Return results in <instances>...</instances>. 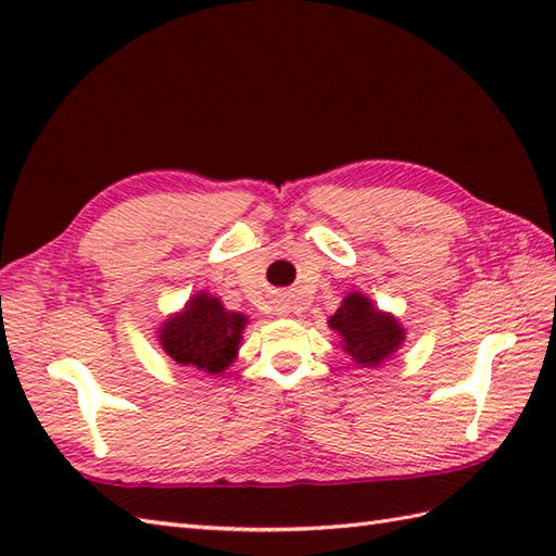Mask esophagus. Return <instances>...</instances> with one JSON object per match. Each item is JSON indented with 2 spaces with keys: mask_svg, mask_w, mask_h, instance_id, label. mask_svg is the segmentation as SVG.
<instances>
[{
  "mask_svg": "<svg viewBox=\"0 0 556 556\" xmlns=\"http://www.w3.org/2000/svg\"><path fill=\"white\" fill-rule=\"evenodd\" d=\"M277 311H279V315H285V313H289V305H279Z\"/></svg>",
  "mask_w": 556,
  "mask_h": 556,
  "instance_id": "34e87169",
  "label": "esophagus"
}]
</instances>
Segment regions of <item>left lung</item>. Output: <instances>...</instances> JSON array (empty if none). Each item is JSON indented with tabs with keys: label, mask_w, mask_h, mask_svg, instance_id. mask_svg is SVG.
Instances as JSON below:
<instances>
[{
	"label": "left lung",
	"mask_w": 556,
	"mask_h": 556,
	"mask_svg": "<svg viewBox=\"0 0 556 556\" xmlns=\"http://www.w3.org/2000/svg\"><path fill=\"white\" fill-rule=\"evenodd\" d=\"M329 327L344 339V351L358 365H380L401 346L404 329L392 315L380 313L363 293H349L341 308L329 317Z\"/></svg>",
	"instance_id": "8db88e82"
}]
</instances>
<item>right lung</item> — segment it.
<instances>
[{
    "label": "right lung",
    "instance_id": "obj_1",
    "mask_svg": "<svg viewBox=\"0 0 556 556\" xmlns=\"http://www.w3.org/2000/svg\"><path fill=\"white\" fill-rule=\"evenodd\" d=\"M245 323V315L227 311L219 299L198 293L181 315L164 323L160 341L179 365L215 375L236 358Z\"/></svg>",
    "mask_w": 556,
    "mask_h": 556
}]
</instances>
